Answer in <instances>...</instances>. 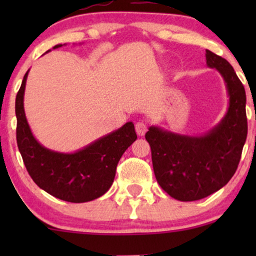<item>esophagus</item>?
Returning a JSON list of instances; mask_svg holds the SVG:
<instances>
[{
  "label": "esophagus",
  "instance_id": "obj_1",
  "mask_svg": "<svg viewBox=\"0 0 256 256\" xmlns=\"http://www.w3.org/2000/svg\"><path fill=\"white\" fill-rule=\"evenodd\" d=\"M135 130L138 132V136H143L146 132V124L143 121H138V124H135Z\"/></svg>",
  "mask_w": 256,
  "mask_h": 256
}]
</instances>
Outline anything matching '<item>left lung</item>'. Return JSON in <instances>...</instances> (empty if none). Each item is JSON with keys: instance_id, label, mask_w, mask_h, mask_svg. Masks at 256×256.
Listing matches in <instances>:
<instances>
[{"instance_id": "1", "label": "left lung", "mask_w": 256, "mask_h": 256, "mask_svg": "<svg viewBox=\"0 0 256 256\" xmlns=\"http://www.w3.org/2000/svg\"><path fill=\"white\" fill-rule=\"evenodd\" d=\"M205 57L206 65L222 76L228 96L219 124L202 135L178 134L158 126L146 134L157 183L180 202L199 200L225 186L236 174L247 138L244 85L226 59L208 50Z\"/></svg>"}]
</instances>
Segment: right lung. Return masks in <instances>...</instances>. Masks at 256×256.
<instances>
[{
  "mask_svg": "<svg viewBox=\"0 0 256 256\" xmlns=\"http://www.w3.org/2000/svg\"><path fill=\"white\" fill-rule=\"evenodd\" d=\"M62 45L66 44H57L52 48ZM29 71L24 74L15 104L17 146L28 172L42 190L62 200L86 202L101 197L113 184L121 156L138 138L134 124L129 121L74 152L48 149L34 136L24 112Z\"/></svg>",
  "mask_w": 256,
  "mask_h": 256,
  "instance_id": "obj_1",
  "label": "right lung"
}]
</instances>
